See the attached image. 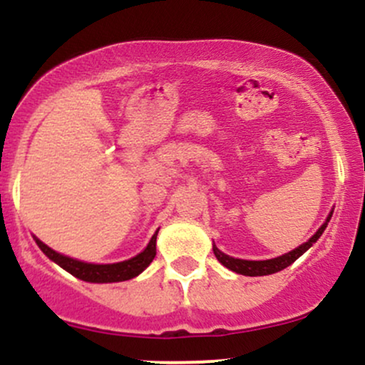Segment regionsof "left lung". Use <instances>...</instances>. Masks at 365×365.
<instances>
[{
    "label": "left lung",
    "mask_w": 365,
    "mask_h": 365,
    "mask_svg": "<svg viewBox=\"0 0 365 365\" xmlns=\"http://www.w3.org/2000/svg\"><path fill=\"white\" fill-rule=\"evenodd\" d=\"M331 216H333V212H329L328 220H326V223L321 226L319 230L316 232V235H314L311 240H307L305 244H302L300 247H297L295 250H292V252L284 254V255H279V257L276 259H267V261H244V259H235V257H230V255H226L221 252L220 249H217L216 245H212V250H215V255L216 259L220 261L223 266L228 267V269L235 271L238 274H244V276H266V274H273V273H278V271L284 269V267H288L290 264H293L297 261V259L302 255L305 250H309L312 247V244H316L317 238L322 235V232L326 230V226H328Z\"/></svg>",
    "instance_id": "obj_1"
}]
</instances>
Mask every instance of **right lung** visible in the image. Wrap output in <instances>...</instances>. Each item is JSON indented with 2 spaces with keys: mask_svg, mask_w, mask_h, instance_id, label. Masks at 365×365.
<instances>
[{
  "mask_svg": "<svg viewBox=\"0 0 365 365\" xmlns=\"http://www.w3.org/2000/svg\"><path fill=\"white\" fill-rule=\"evenodd\" d=\"M156 237L158 232L154 233L150 238L149 245L135 257L128 259V261L116 262V264H87L77 259L66 257L54 252L53 249H49L48 245L43 244L39 238H36V244L39 245V249L48 255L51 261H54L58 266H61L63 269L68 271L70 274H73L75 278L83 279V282L89 283H115V282H127V279L135 278L137 274H140L145 267L153 262L154 255H156Z\"/></svg>",
  "mask_w": 365,
  "mask_h": 365,
  "instance_id": "add662e5",
  "label": "right lung"
}]
</instances>
